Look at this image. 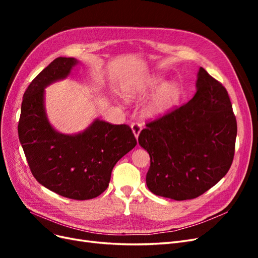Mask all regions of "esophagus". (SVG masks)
I'll return each instance as SVG.
<instances>
[{"label": "esophagus", "mask_w": 258, "mask_h": 258, "mask_svg": "<svg viewBox=\"0 0 258 258\" xmlns=\"http://www.w3.org/2000/svg\"><path fill=\"white\" fill-rule=\"evenodd\" d=\"M131 129H132V132H134V135H135L136 139H138V138H139V135H140V132H141V130H142L141 123L134 122V123L131 124Z\"/></svg>", "instance_id": "obj_1"}]
</instances>
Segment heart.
<instances>
[{"instance_id":"1","label":"heart","mask_w":258,"mask_h":258,"mask_svg":"<svg viewBox=\"0 0 258 258\" xmlns=\"http://www.w3.org/2000/svg\"><path fill=\"white\" fill-rule=\"evenodd\" d=\"M158 76L151 75L136 85H124L121 96L124 100L134 101L146 97L161 83ZM181 91L175 83H165L156 89L144 106V114L150 118H157L167 114L177 104Z\"/></svg>"}]
</instances>
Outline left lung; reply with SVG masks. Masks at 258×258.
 I'll list each match as a JSON object with an SVG mask.
<instances>
[{
    "mask_svg": "<svg viewBox=\"0 0 258 258\" xmlns=\"http://www.w3.org/2000/svg\"><path fill=\"white\" fill-rule=\"evenodd\" d=\"M192 99L146 123L139 144L151 166L146 185L174 200L194 199L228 172L235 154L237 121L224 86L199 69Z\"/></svg>",
    "mask_w": 258,
    "mask_h": 258,
    "instance_id": "8db88e82",
    "label": "left lung"
}]
</instances>
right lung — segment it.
Here are the masks:
<instances>
[{"label": "right lung", "mask_w": 258, "mask_h": 258, "mask_svg": "<svg viewBox=\"0 0 258 258\" xmlns=\"http://www.w3.org/2000/svg\"><path fill=\"white\" fill-rule=\"evenodd\" d=\"M80 62L59 57L31 82L23 95L18 136L36 181L62 197L88 200L108 186L116 162L137 145L127 124L96 118L84 131L64 135L45 111V88L64 80Z\"/></svg>", "instance_id": "add662e5"}]
</instances>
